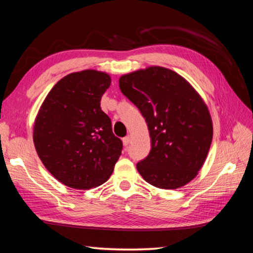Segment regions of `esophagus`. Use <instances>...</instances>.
<instances>
[{
	"instance_id": "esophagus-1",
	"label": "esophagus",
	"mask_w": 253,
	"mask_h": 253,
	"mask_svg": "<svg viewBox=\"0 0 253 253\" xmlns=\"http://www.w3.org/2000/svg\"><path fill=\"white\" fill-rule=\"evenodd\" d=\"M129 141H130V138L129 137H124L123 138V144H124V146H128V144H129Z\"/></svg>"
}]
</instances>
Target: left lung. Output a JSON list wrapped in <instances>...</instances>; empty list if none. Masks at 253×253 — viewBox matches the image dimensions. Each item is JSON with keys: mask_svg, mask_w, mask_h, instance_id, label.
<instances>
[{"mask_svg": "<svg viewBox=\"0 0 253 253\" xmlns=\"http://www.w3.org/2000/svg\"><path fill=\"white\" fill-rule=\"evenodd\" d=\"M119 88L148 126L151 149L137 164L141 177L162 189L192 180L212 140V122L198 93L177 73L159 66L122 76Z\"/></svg>", "mask_w": 253, "mask_h": 253, "instance_id": "left-lung-1", "label": "left lung"}]
</instances>
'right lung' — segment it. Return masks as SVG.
<instances>
[{"label": "right lung", "instance_id": "obj_1", "mask_svg": "<svg viewBox=\"0 0 253 253\" xmlns=\"http://www.w3.org/2000/svg\"><path fill=\"white\" fill-rule=\"evenodd\" d=\"M106 73L86 70L57 82L41 106L33 140L47 170L65 186L90 189L107 181L123 142L100 99L111 86Z\"/></svg>", "mask_w": 253, "mask_h": 253}]
</instances>
